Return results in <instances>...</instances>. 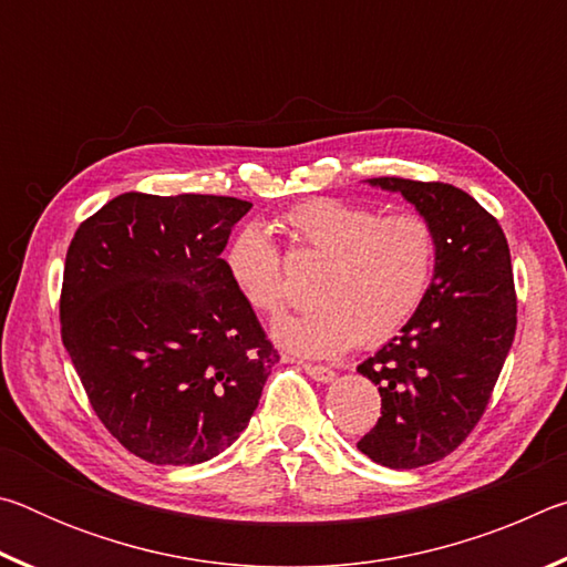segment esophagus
<instances>
[{"instance_id":"34e87169","label":"esophagus","mask_w":567,"mask_h":567,"mask_svg":"<svg viewBox=\"0 0 567 567\" xmlns=\"http://www.w3.org/2000/svg\"><path fill=\"white\" fill-rule=\"evenodd\" d=\"M302 370L307 372V375H310L315 382H332L334 380V370L332 368H324V364H302Z\"/></svg>"}]
</instances>
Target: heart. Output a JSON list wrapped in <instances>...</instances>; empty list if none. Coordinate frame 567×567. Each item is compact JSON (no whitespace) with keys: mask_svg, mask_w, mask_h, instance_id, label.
Wrapping results in <instances>:
<instances>
[{"mask_svg":"<svg viewBox=\"0 0 567 567\" xmlns=\"http://www.w3.org/2000/svg\"><path fill=\"white\" fill-rule=\"evenodd\" d=\"M282 227L324 260L315 287L320 305L272 328L287 350L332 358L354 342L378 348L408 328L425 305L437 270V233L417 213L380 217L368 205L312 197L282 215ZM237 292L265 315L287 305L282 257L260 225H247L225 249Z\"/></svg>","mask_w":567,"mask_h":567,"instance_id":"heart-1","label":"heart"}]
</instances>
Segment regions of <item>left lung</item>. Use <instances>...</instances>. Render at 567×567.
<instances>
[{
	"instance_id": "left-lung-1",
	"label": "left lung",
	"mask_w": 567,
	"mask_h": 567,
	"mask_svg": "<svg viewBox=\"0 0 567 567\" xmlns=\"http://www.w3.org/2000/svg\"><path fill=\"white\" fill-rule=\"evenodd\" d=\"M400 192L437 233L425 305L358 372L380 390L378 425L358 450L392 470L437 463L473 433L515 338L511 247L497 219L445 182L368 179Z\"/></svg>"
}]
</instances>
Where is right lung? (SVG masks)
<instances>
[{
    "label": "right lung",
    "mask_w": 567,
    "mask_h": 567,
    "mask_svg": "<svg viewBox=\"0 0 567 567\" xmlns=\"http://www.w3.org/2000/svg\"><path fill=\"white\" fill-rule=\"evenodd\" d=\"M249 207L124 192L66 249L62 342L102 425L147 463L227 450L280 362L223 260Z\"/></svg>",
    "instance_id": "add662e5"
}]
</instances>
